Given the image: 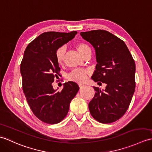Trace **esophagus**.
I'll return each instance as SVG.
<instances>
[{"instance_id": "esophagus-1", "label": "esophagus", "mask_w": 152, "mask_h": 152, "mask_svg": "<svg viewBox=\"0 0 152 152\" xmlns=\"http://www.w3.org/2000/svg\"><path fill=\"white\" fill-rule=\"evenodd\" d=\"M78 86H79L80 88L81 89V88H82V87H83L85 86V84L82 83H78Z\"/></svg>"}]
</instances>
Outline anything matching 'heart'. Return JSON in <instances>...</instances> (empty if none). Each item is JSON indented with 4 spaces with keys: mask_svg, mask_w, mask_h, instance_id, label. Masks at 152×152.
<instances>
[{
    "mask_svg": "<svg viewBox=\"0 0 152 152\" xmlns=\"http://www.w3.org/2000/svg\"><path fill=\"white\" fill-rule=\"evenodd\" d=\"M76 50L78 51L80 54L82 56L91 50V48L89 46L87 43H83V42H80L76 44ZM65 50L66 49L65 47H61L58 49L56 51V61H57L59 65H62L65 60ZM89 74V72L85 69H76L70 72L68 77L69 80L75 81V82H82L86 80L87 75Z\"/></svg>",
    "mask_w": 152,
    "mask_h": 152,
    "instance_id": "1",
    "label": "heart"
}]
</instances>
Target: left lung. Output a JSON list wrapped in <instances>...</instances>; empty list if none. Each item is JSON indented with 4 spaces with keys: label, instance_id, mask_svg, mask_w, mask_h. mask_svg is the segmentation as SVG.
Listing matches in <instances>:
<instances>
[{
    "label": "left lung",
    "instance_id": "8db88e82",
    "mask_svg": "<svg viewBox=\"0 0 152 152\" xmlns=\"http://www.w3.org/2000/svg\"><path fill=\"white\" fill-rule=\"evenodd\" d=\"M92 45L97 64L91 79L106 84L105 89L93 87L96 93L89 104L93 117L100 123L117 121L128 110L135 89V63L126 45L103 30L81 32Z\"/></svg>",
    "mask_w": 152,
    "mask_h": 152
}]
</instances>
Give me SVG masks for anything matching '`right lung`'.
I'll return each instance as SVG.
<instances>
[{"label": "right lung", "instance_id": "obj_1", "mask_svg": "<svg viewBox=\"0 0 152 152\" xmlns=\"http://www.w3.org/2000/svg\"><path fill=\"white\" fill-rule=\"evenodd\" d=\"M76 34V31L43 33L24 52L20 64L23 92L35 116L47 124H57L65 117L70 102L79 91V86L73 82L65 83L61 91L54 89L52 85L60 70L56 51Z\"/></svg>", "mask_w": 152, "mask_h": 152}]
</instances>
